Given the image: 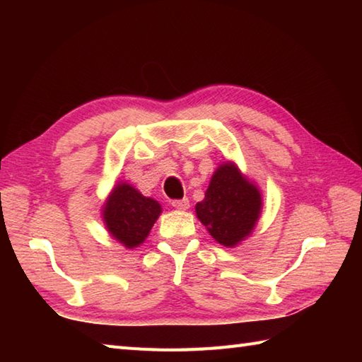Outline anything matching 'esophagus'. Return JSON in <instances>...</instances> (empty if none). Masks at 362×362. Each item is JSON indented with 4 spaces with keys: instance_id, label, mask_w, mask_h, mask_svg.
<instances>
[{
    "instance_id": "esophagus-1",
    "label": "esophagus",
    "mask_w": 362,
    "mask_h": 362,
    "mask_svg": "<svg viewBox=\"0 0 362 362\" xmlns=\"http://www.w3.org/2000/svg\"><path fill=\"white\" fill-rule=\"evenodd\" d=\"M173 206H174V209H177V210L185 211V210L189 209V201H188V199H182V201H174Z\"/></svg>"
}]
</instances>
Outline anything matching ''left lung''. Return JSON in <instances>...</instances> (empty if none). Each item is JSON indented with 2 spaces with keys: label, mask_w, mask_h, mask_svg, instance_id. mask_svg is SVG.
Returning a JSON list of instances; mask_svg holds the SVG:
<instances>
[{
  "label": "left lung",
  "mask_w": 362,
  "mask_h": 362,
  "mask_svg": "<svg viewBox=\"0 0 362 362\" xmlns=\"http://www.w3.org/2000/svg\"><path fill=\"white\" fill-rule=\"evenodd\" d=\"M263 210L259 188L245 177L235 161H222L213 173L196 216L216 243L236 247L252 235Z\"/></svg>",
  "instance_id": "obj_1"
}]
</instances>
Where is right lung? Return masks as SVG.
Here are the masks:
<instances>
[{
  "mask_svg": "<svg viewBox=\"0 0 362 362\" xmlns=\"http://www.w3.org/2000/svg\"><path fill=\"white\" fill-rule=\"evenodd\" d=\"M161 214V205L143 196L127 182H118L103 205L101 216L107 232L126 249H135L146 241Z\"/></svg>",
  "mask_w": 362,
  "mask_h": 362,
  "instance_id": "1",
  "label": "right lung"
}]
</instances>
